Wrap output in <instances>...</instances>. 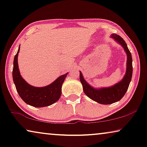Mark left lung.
Wrapping results in <instances>:
<instances>
[{
	"label": "left lung",
	"instance_id": "1",
	"mask_svg": "<svg viewBox=\"0 0 147 147\" xmlns=\"http://www.w3.org/2000/svg\"><path fill=\"white\" fill-rule=\"evenodd\" d=\"M111 37L123 46L127 56L126 73L121 82L111 87L99 90L95 89L88 84L83 78L82 73H80V80L82 84L83 90L85 94L94 101L102 104H110L119 101L125 94L132 77V57L125 41L121 36L115 34L111 35Z\"/></svg>",
	"mask_w": 147,
	"mask_h": 147
}]
</instances>
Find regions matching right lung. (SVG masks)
I'll return each instance as SVG.
<instances>
[{
    "label": "right lung",
    "instance_id": "add662e5",
    "mask_svg": "<svg viewBox=\"0 0 147 147\" xmlns=\"http://www.w3.org/2000/svg\"><path fill=\"white\" fill-rule=\"evenodd\" d=\"M19 51L20 48L14 57L12 71L13 80L19 96L26 104L36 108L48 106L54 104L59 99L61 94V87L68 73L59 76L47 86L41 88L32 86L28 84L20 74L18 65V55Z\"/></svg>",
    "mask_w": 147,
    "mask_h": 147
}]
</instances>
